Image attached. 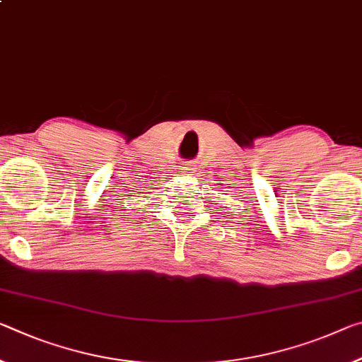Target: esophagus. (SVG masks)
<instances>
[{
	"label": "esophagus",
	"mask_w": 362,
	"mask_h": 362,
	"mask_svg": "<svg viewBox=\"0 0 362 362\" xmlns=\"http://www.w3.org/2000/svg\"><path fill=\"white\" fill-rule=\"evenodd\" d=\"M194 168H192V165L190 164H185V165H183V170H185V172H192Z\"/></svg>",
	"instance_id": "34e87169"
}]
</instances>
